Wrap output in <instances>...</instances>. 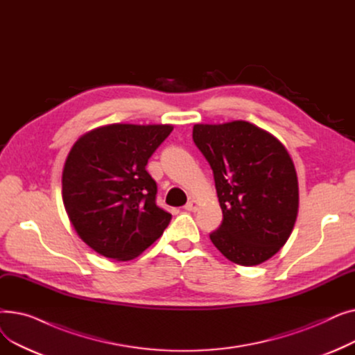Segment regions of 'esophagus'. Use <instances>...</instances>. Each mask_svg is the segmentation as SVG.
<instances>
[{
  "label": "esophagus",
  "instance_id": "esophagus-1",
  "mask_svg": "<svg viewBox=\"0 0 355 355\" xmlns=\"http://www.w3.org/2000/svg\"><path fill=\"white\" fill-rule=\"evenodd\" d=\"M197 207H198V202L196 200H191V201H189L187 204H185L184 209L187 210V211H196Z\"/></svg>",
  "mask_w": 355,
  "mask_h": 355
}]
</instances>
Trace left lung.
Segmentation results:
<instances>
[{
	"label": "left lung",
	"mask_w": 355,
	"mask_h": 355,
	"mask_svg": "<svg viewBox=\"0 0 355 355\" xmlns=\"http://www.w3.org/2000/svg\"><path fill=\"white\" fill-rule=\"evenodd\" d=\"M193 139L209 161L223 211L210 234L230 262L254 266L289 239L300 209V187L285 145L246 121L196 123Z\"/></svg>",
	"instance_id": "left-lung-1"
}]
</instances>
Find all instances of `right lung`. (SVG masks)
Masks as SVG:
<instances>
[{
  "label": "right lung",
  "mask_w": 355,
  "mask_h": 355,
  "mask_svg": "<svg viewBox=\"0 0 355 355\" xmlns=\"http://www.w3.org/2000/svg\"><path fill=\"white\" fill-rule=\"evenodd\" d=\"M173 125L112 123L73 144L62 197L73 229L99 254L130 260L161 237L171 214L155 204L157 182L145 166Z\"/></svg>",
  "instance_id": "add662e5"
}]
</instances>
